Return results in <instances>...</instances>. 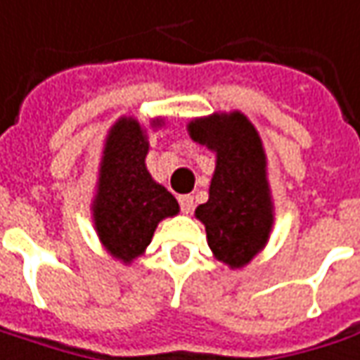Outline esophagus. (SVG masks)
I'll return each instance as SVG.
<instances>
[{"label":"esophagus","instance_id":"obj_1","mask_svg":"<svg viewBox=\"0 0 360 360\" xmlns=\"http://www.w3.org/2000/svg\"><path fill=\"white\" fill-rule=\"evenodd\" d=\"M179 205H181V211L189 214V212L193 211V197H191V195H181Z\"/></svg>","mask_w":360,"mask_h":360}]
</instances>
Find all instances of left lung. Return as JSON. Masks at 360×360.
<instances>
[{
    "label": "left lung",
    "instance_id": "obj_1",
    "mask_svg": "<svg viewBox=\"0 0 360 360\" xmlns=\"http://www.w3.org/2000/svg\"><path fill=\"white\" fill-rule=\"evenodd\" d=\"M189 136L217 153L209 200L195 217L217 260L242 268L262 250L274 224L262 139L242 112L191 120Z\"/></svg>",
    "mask_w": 360,
    "mask_h": 360
}]
</instances>
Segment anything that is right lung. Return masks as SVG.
I'll return each instance as SVG.
<instances>
[{
    "instance_id": "obj_1",
    "label": "right lung",
    "mask_w": 360,
    "mask_h": 360,
    "mask_svg": "<svg viewBox=\"0 0 360 360\" xmlns=\"http://www.w3.org/2000/svg\"><path fill=\"white\" fill-rule=\"evenodd\" d=\"M163 120H151V128ZM148 129L136 118H120L110 129L98 169L92 219L98 238L120 262H134L163 219L179 212V202L146 167Z\"/></svg>"
}]
</instances>
